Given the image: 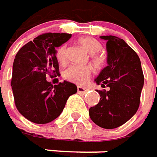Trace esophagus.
<instances>
[{
    "label": "esophagus",
    "instance_id": "esophagus-1",
    "mask_svg": "<svg viewBox=\"0 0 157 157\" xmlns=\"http://www.w3.org/2000/svg\"><path fill=\"white\" fill-rule=\"evenodd\" d=\"M87 91H88V89L86 88V87H83V86H77V92H78V94H85Z\"/></svg>",
    "mask_w": 157,
    "mask_h": 157
}]
</instances>
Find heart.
Instances as JSON below:
<instances>
[{"mask_svg":"<svg viewBox=\"0 0 157 157\" xmlns=\"http://www.w3.org/2000/svg\"><path fill=\"white\" fill-rule=\"evenodd\" d=\"M78 42L91 53V60L97 68H101L105 65L107 61L106 56L103 52H99L101 49V43L90 36H83L79 38ZM56 59L61 64L66 63V46L61 45L56 49ZM92 73V67L89 65H80L74 64L67 68L63 72L64 78L71 82L78 85H82L88 80Z\"/></svg>","mask_w":157,"mask_h":157,"instance_id":"b5f03b06","label":"heart"}]
</instances>
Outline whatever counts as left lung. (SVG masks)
Here are the masks:
<instances>
[{"label": "left lung", "instance_id": "1", "mask_svg": "<svg viewBox=\"0 0 157 157\" xmlns=\"http://www.w3.org/2000/svg\"><path fill=\"white\" fill-rule=\"evenodd\" d=\"M100 38L107 40L108 65L95 82L109 89L97 90L100 99L98 105L90 108L89 116L100 128L113 129L126 123L137 112L144 74L139 56L124 40L114 36Z\"/></svg>", "mask_w": 157, "mask_h": 157}]
</instances>
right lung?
Wrapping results in <instances>:
<instances>
[{"label": "right lung", "instance_id": "right-lung-1", "mask_svg": "<svg viewBox=\"0 0 157 157\" xmlns=\"http://www.w3.org/2000/svg\"><path fill=\"white\" fill-rule=\"evenodd\" d=\"M71 34L44 33L22 47L15 56L11 86L15 105L23 117L37 124L51 122L63 111L69 97L77 92L75 84L47 81L59 75L56 48Z\"/></svg>", "mask_w": 157, "mask_h": 157}]
</instances>
